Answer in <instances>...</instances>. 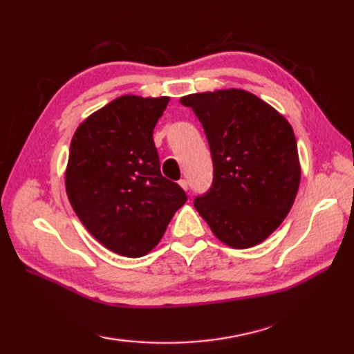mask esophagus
I'll return each mask as SVG.
<instances>
[{"mask_svg": "<svg viewBox=\"0 0 354 354\" xmlns=\"http://www.w3.org/2000/svg\"><path fill=\"white\" fill-rule=\"evenodd\" d=\"M179 185H181L185 192L189 190V181H187V179H181V181H179Z\"/></svg>", "mask_w": 354, "mask_h": 354, "instance_id": "1", "label": "esophagus"}]
</instances>
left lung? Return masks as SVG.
<instances>
[{
  "label": "left lung",
  "mask_w": 354,
  "mask_h": 354,
  "mask_svg": "<svg viewBox=\"0 0 354 354\" xmlns=\"http://www.w3.org/2000/svg\"><path fill=\"white\" fill-rule=\"evenodd\" d=\"M179 102L199 118L213 158V185L194 199V208L227 246L261 243L289 214L301 179L290 123L245 89L189 94Z\"/></svg>",
  "instance_id": "obj_1"
}]
</instances>
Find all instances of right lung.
I'll return each mask as SVG.
<instances>
[{
    "instance_id": "right-lung-1",
    "label": "right lung",
    "mask_w": 354,
    "mask_h": 354,
    "mask_svg": "<svg viewBox=\"0 0 354 354\" xmlns=\"http://www.w3.org/2000/svg\"><path fill=\"white\" fill-rule=\"evenodd\" d=\"M170 97L126 94L79 124L65 189L95 240L123 257H142L160 243L187 194L161 175L153 127Z\"/></svg>"
}]
</instances>
